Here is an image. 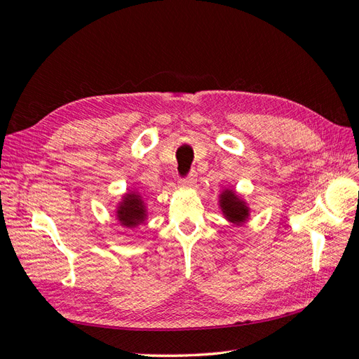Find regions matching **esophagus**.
I'll use <instances>...</instances> for the list:
<instances>
[{
	"label": "esophagus",
	"instance_id": "1",
	"mask_svg": "<svg viewBox=\"0 0 359 359\" xmlns=\"http://www.w3.org/2000/svg\"><path fill=\"white\" fill-rule=\"evenodd\" d=\"M181 182L184 184V186H193V184L196 182V172L191 170L186 178H182V180H181Z\"/></svg>",
	"mask_w": 359,
	"mask_h": 359
}]
</instances>
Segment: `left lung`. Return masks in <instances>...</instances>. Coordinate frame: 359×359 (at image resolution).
Segmentation results:
<instances>
[{
	"instance_id": "obj_1",
	"label": "left lung",
	"mask_w": 359,
	"mask_h": 359,
	"mask_svg": "<svg viewBox=\"0 0 359 359\" xmlns=\"http://www.w3.org/2000/svg\"><path fill=\"white\" fill-rule=\"evenodd\" d=\"M220 206L224 217L233 224H243L248 219V206L236 196L233 190H224L220 196Z\"/></svg>"
}]
</instances>
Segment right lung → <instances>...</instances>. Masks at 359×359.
I'll return each instance as SVG.
<instances>
[{
	"label": "right lung",
	"mask_w": 359,
	"mask_h": 359,
	"mask_svg": "<svg viewBox=\"0 0 359 359\" xmlns=\"http://www.w3.org/2000/svg\"><path fill=\"white\" fill-rule=\"evenodd\" d=\"M116 217L121 226L126 227H135L144 223L147 219V210L140 194H137L136 191L127 193L123 198V202L118 206Z\"/></svg>",
	"instance_id": "right-lung-1"
}]
</instances>
